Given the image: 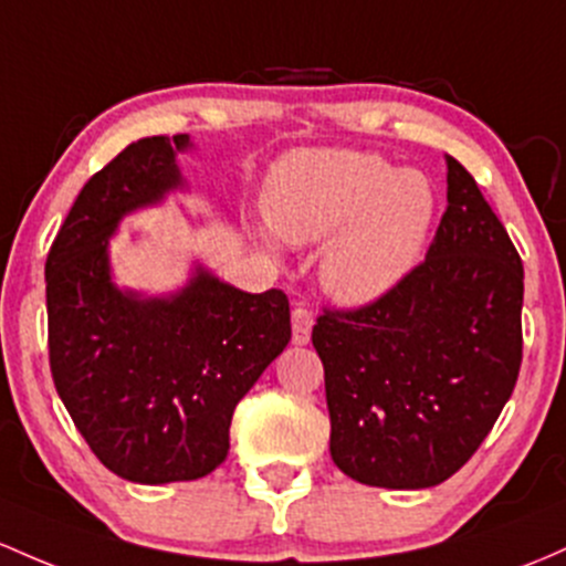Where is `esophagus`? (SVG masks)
<instances>
[{"label": "esophagus", "instance_id": "esophagus-1", "mask_svg": "<svg viewBox=\"0 0 566 566\" xmlns=\"http://www.w3.org/2000/svg\"><path fill=\"white\" fill-rule=\"evenodd\" d=\"M312 327H314V314L308 312L306 306H297L293 308V344L303 346L312 340Z\"/></svg>", "mask_w": 566, "mask_h": 566}]
</instances>
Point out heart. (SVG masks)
<instances>
[{"mask_svg":"<svg viewBox=\"0 0 566 566\" xmlns=\"http://www.w3.org/2000/svg\"><path fill=\"white\" fill-rule=\"evenodd\" d=\"M265 217L287 244L327 247L322 282L335 301L365 306L411 273L434 217V190L419 171L359 150H303L271 174Z\"/></svg>","mask_w":566,"mask_h":566,"instance_id":"obj_1","label":"heart"}]
</instances>
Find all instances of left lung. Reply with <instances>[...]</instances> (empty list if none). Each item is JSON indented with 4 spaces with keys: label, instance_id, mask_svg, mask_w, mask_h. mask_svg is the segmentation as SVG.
<instances>
[{
    "label": "left lung",
    "instance_id": "obj_1",
    "mask_svg": "<svg viewBox=\"0 0 566 566\" xmlns=\"http://www.w3.org/2000/svg\"><path fill=\"white\" fill-rule=\"evenodd\" d=\"M449 207L424 263L378 301L325 312L331 457L381 489H430L492 432L521 368L524 265L475 179L446 155Z\"/></svg>",
    "mask_w": 566,
    "mask_h": 566
}]
</instances>
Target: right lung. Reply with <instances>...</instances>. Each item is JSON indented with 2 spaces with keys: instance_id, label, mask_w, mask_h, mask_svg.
I'll list each match as a JSON object with an SVG mask.
<instances>
[{
  "instance_id": "right-lung-1",
  "label": "right lung",
  "mask_w": 566,
  "mask_h": 566,
  "mask_svg": "<svg viewBox=\"0 0 566 566\" xmlns=\"http://www.w3.org/2000/svg\"><path fill=\"white\" fill-rule=\"evenodd\" d=\"M188 134L145 136L93 174L45 263L55 392L104 468L134 483L196 481L226 462L239 400L290 344L282 290L252 295L196 265L182 290L117 287L126 214L185 190Z\"/></svg>"
}]
</instances>
